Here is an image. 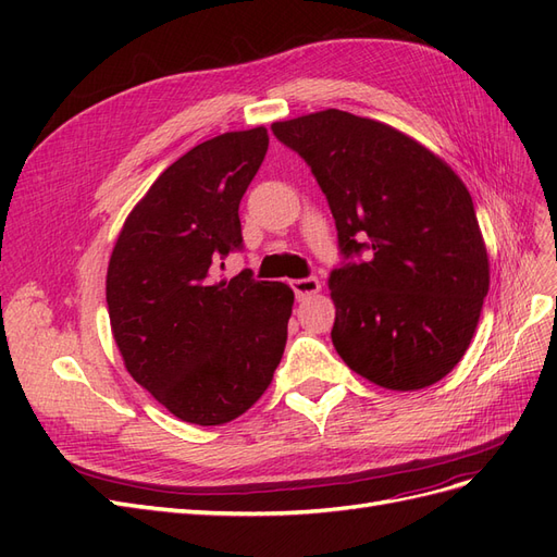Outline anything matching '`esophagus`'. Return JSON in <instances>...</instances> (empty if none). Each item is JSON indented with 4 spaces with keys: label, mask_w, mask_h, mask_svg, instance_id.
<instances>
[{
    "label": "esophagus",
    "mask_w": 557,
    "mask_h": 557,
    "mask_svg": "<svg viewBox=\"0 0 557 557\" xmlns=\"http://www.w3.org/2000/svg\"><path fill=\"white\" fill-rule=\"evenodd\" d=\"M293 290L297 295V299H305L309 295H315L320 290V281L315 276H307V278H295L290 281Z\"/></svg>",
    "instance_id": "34e87169"
}]
</instances>
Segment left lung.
I'll use <instances>...</instances> for the list:
<instances>
[{"label":"left lung","instance_id":"obj_1","mask_svg":"<svg viewBox=\"0 0 557 557\" xmlns=\"http://www.w3.org/2000/svg\"><path fill=\"white\" fill-rule=\"evenodd\" d=\"M272 132L311 166L348 260L330 274L336 352L387 391L442 381L469 348L491 285L460 176L404 132L339 109Z\"/></svg>","mask_w":557,"mask_h":557}]
</instances>
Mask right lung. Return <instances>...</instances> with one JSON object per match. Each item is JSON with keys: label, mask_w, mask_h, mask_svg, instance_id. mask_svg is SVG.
<instances>
[{"label": "right lung", "mask_w": 557, "mask_h": 557, "mask_svg": "<svg viewBox=\"0 0 557 557\" xmlns=\"http://www.w3.org/2000/svg\"><path fill=\"white\" fill-rule=\"evenodd\" d=\"M269 146L264 127L225 132L158 176L117 234L107 272L113 339L132 379L193 425L230 423L274 379L290 285L215 281L242 248L239 201Z\"/></svg>", "instance_id": "obj_1"}]
</instances>
